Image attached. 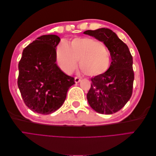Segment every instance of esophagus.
Masks as SVG:
<instances>
[{"instance_id":"esophagus-1","label":"esophagus","mask_w":156,"mask_h":156,"mask_svg":"<svg viewBox=\"0 0 156 156\" xmlns=\"http://www.w3.org/2000/svg\"><path fill=\"white\" fill-rule=\"evenodd\" d=\"M81 81V79H79V77H75V83H78Z\"/></svg>"}]
</instances>
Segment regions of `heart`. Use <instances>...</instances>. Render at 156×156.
<instances>
[{
    "instance_id": "1",
    "label": "heart",
    "mask_w": 156,
    "mask_h": 156,
    "mask_svg": "<svg viewBox=\"0 0 156 156\" xmlns=\"http://www.w3.org/2000/svg\"><path fill=\"white\" fill-rule=\"evenodd\" d=\"M56 62L60 69L70 74L79 67L88 76H97L107 72L111 66V55L100 41L90 37H77L70 45L62 41L56 49Z\"/></svg>"
}]
</instances>
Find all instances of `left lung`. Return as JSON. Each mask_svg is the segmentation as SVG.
Wrapping results in <instances>:
<instances>
[{
	"label": "left lung",
	"mask_w": 156,
	"mask_h": 156,
	"mask_svg": "<svg viewBox=\"0 0 156 156\" xmlns=\"http://www.w3.org/2000/svg\"><path fill=\"white\" fill-rule=\"evenodd\" d=\"M83 33L103 42L112 60L107 72L91 79V87L87 96L88 102L98 113L113 114L120 110L132 95L133 57L128 47L111 29L101 28Z\"/></svg>",
	"instance_id": "obj_1"
}]
</instances>
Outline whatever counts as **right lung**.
<instances>
[{"mask_svg":"<svg viewBox=\"0 0 156 156\" xmlns=\"http://www.w3.org/2000/svg\"><path fill=\"white\" fill-rule=\"evenodd\" d=\"M55 34L37 37L23 49L19 62L17 84L25 105L32 111L48 115L62 105L74 78L62 72L56 62Z\"/></svg>","mask_w":156,"mask_h":156,"instance_id":"obj_1","label":"right lung"}]
</instances>
